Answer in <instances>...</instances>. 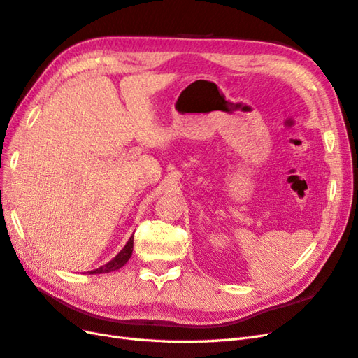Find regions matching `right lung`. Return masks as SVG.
I'll return each mask as SVG.
<instances>
[{
	"label": "right lung",
	"mask_w": 358,
	"mask_h": 358,
	"mask_svg": "<svg viewBox=\"0 0 358 358\" xmlns=\"http://www.w3.org/2000/svg\"><path fill=\"white\" fill-rule=\"evenodd\" d=\"M133 243H134V237L131 236V237H129L128 243L122 248V251H121V252H119L113 259H110L109 263L104 264V266H101L100 268L91 270L90 275H96V273H109V272H115V270H117V268H121V267L128 262L129 257H131V254H133Z\"/></svg>",
	"instance_id": "obj_1"
}]
</instances>
